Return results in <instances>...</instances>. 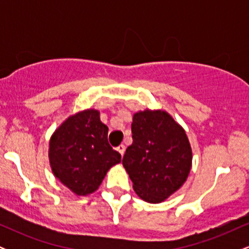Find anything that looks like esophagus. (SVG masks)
Listing matches in <instances>:
<instances>
[{"instance_id": "34e87169", "label": "esophagus", "mask_w": 249, "mask_h": 249, "mask_svg": "<svg viewBox=\"0 0 249 249\" xmlns=\"http://www.w3.org/2000/svg\"><path fill=\"white\" fill-rule=\"evenodd\" d=\"M117 151H118V152L121 153L122 156H124V153H125V146H124V145H119V146L117 147Z\"/></svg>"}]
</instances>
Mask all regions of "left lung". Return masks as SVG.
<instances>
[{
  "label": "left lung",
  "mask_w": 249,
  "mask_h": 249,
  "mask_svg": "<svg viewBox=\"0 0 249 249\" xmlns=\"http://www.w3.org/2000/svg\"><path fill=\"white\" fill-rule=\"evenodd\" d=\"M132 145L123 166L139 198L159 204L178 191L192 167V148L186 132L161 110H144L132 119Z\"/></svg>",
  "instance_id": "1"
}]
</instances>
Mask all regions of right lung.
<instances>
[{"label": "right lung", "mask_w": 249, "mask_h": 249, "mask_svg": "<svg viewBox=\"0 0 249 249\" xmlns=\"http://www.w3.org/2000/svg\"><path fill=\"white\" fill-rule=\"evenodd\" d=\"M107 132L99 111L89 108L65 119L51 136L53 176L77 196L95 192L107 171L121 162V153L108 144Z\"/></svg>", "instance_id": "add662e5"}]
</instances>
